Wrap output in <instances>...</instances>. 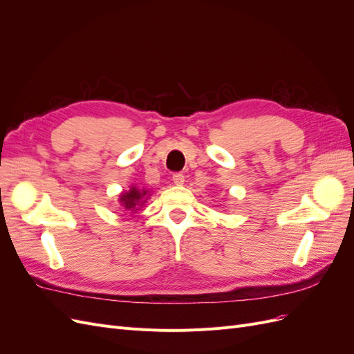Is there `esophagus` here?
Masks as SVG:
<instances>
[{
  "label": "esophagus",
  "instance_id": "1",
  "mask_svg": "<svg viewBox=\"0 0 354 354\" xmlns=\"http://www.w3.org/2000/svg\"><path fill=\"white\" fill-rule=\"evenodd\" d=\"M173 181H174V185H177V186H183L185 185V176L181 173H177V174L173 176Z\"/></svg>",
  "mask_w": 354,
  "mask_h": 354
}]
</instances>
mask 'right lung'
I'll return each instance as SVG.
<instances>
[{
    "label": "right lung",
    "instance_id": "right-lung-1",
    "mask_svg": "<svg viewBox=\"0 0 354 354\" xmlns=\"http://www.w3.org/2000/svg\"><path fill=\"white\" fill-rule=\"evenodd\" d=\"M149 198H151V190L145 187L140 189L136 185H131L130 190L120 194L118 202H120V205L124 211H130L133 214L140 209Z\"/></svg>",
    "mask_w": 354,
    "mask_h": 354
}]
</instances>
